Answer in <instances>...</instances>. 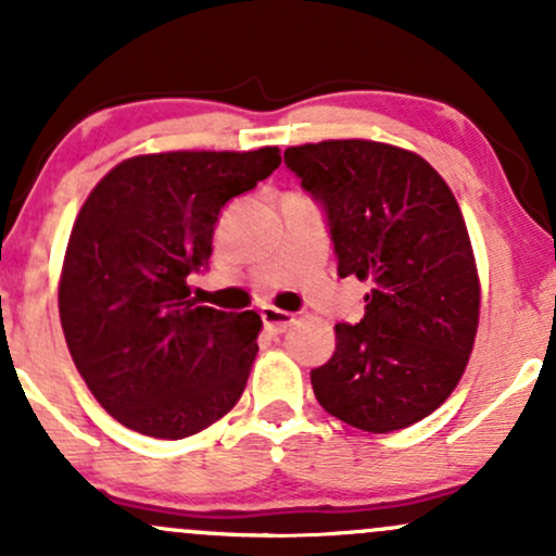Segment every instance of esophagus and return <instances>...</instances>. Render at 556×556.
Masks as SVG:
<instances>
[{
    "mask_svg": "<svg viewBox=\"0 0 556 556\" xmlns=\"http://www.w3.org/2000/svg\"><path fill=\"white\" fill-rule=\"evenodd\" d=\"M261 318H264V327L266 331H271V334H282L295 324V316L287 314V311H279L274 308V305H264L261 308Z\"/></svg>",
    "mask_w": 556,
    "mask_h": 556,
    "instance_id": "obj_1",
    "label": "esophagus"
}]
</instances>
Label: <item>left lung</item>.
I'll use <instances>...</instances> for the list:
<instances>
[{
	"label": "left lung",
	"instance_id": "8db88e82",
	"mask_svg": "<svg viewBox=\"0 0 556 556\" xmlns=\"http://www.w3.org/2000/svg\"><path fill=\"white\" fill-rule=\"evenodd\" d=\"M321 203L337 274L371 282L358 324H337L334 355L311 371L316 400L371 433L405 429L450 397L468 366L481 285L450 185L426 159L376 140L285 151Z\"/></svg>",
	"mask_w": 556,
	"mask_h": 556
}]
</instances>
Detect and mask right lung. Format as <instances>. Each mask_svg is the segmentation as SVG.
<instances>
[{"label":"right lung","instance_id":"obj_1","mask_svg":"<svg viewBox=\"0 0 556 556\" xmlns=\"http://www.w3.org/2000/svg\"><path fill=\"white\" fill-rule=\"evenodd\" d=\"M279 162L277 146L132 156L83 203L60 277L62 331L83 381L127 429L185 439L240 400L261 316L198 305L188 277L208 266L225 203Z\"/></svg>","mask_w":556,"mask_h":556}]
</instances>
